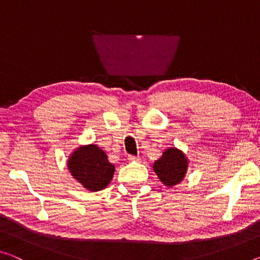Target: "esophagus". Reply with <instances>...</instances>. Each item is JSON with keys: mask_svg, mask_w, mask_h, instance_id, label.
Segmentation results:
<instances>
[{"mask_svg": "<svg viewBox=\"0 0 260 260\" xmlns=\"http://www.w3.org/2000/svg\"><path fill=\"white\" fill-rule=\"evenodd\" d=\"M127 160H129V161H139V157H136V155H129V157H127Z\"/></svg>", "mask_w": 260, "mask_h": 260, "instance_id": "34e87169", "label": "esophagus"}]
</instances>
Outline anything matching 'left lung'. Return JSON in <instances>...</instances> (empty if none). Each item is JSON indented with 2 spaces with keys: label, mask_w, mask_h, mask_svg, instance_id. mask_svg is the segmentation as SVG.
I'll return each mask as SVG.
<instances>
[{
  "label": "left lung",
  "mask_w": 260,
  "mask_h": 260,
  "mask_svg": "<svg viewBox=\"0 0 260 260\" xmlns=\"http://www.w3.org/2000/svg\"><path fill=\"white\" fill-rule=\"evenodd\" d=\"M188 169V159L177 147H170L153 164V170L165 186H175L180 183Z\"/></svg>",
  "instance_id": "left-lung-1"
}]
</instances>
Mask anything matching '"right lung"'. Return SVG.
I'll use <instances>...</instances> for the list:
<instances>
[{
	"mask_svg": "<svg viewBox=\"0 0 260 260\" xmlns=\"http://www.w3.org/2000/svg\"><path fill=\"white\" fill-rule=\"evenodd\" d=\"M67 167L75 180L90 191L105 189L115 172V166L108 160L105 151L94 144L74 150L67 160Z\"/></svg>",
	"mask_w": 260,
	"mask_h": 260,
	"instance_id": "right-lung-1",
	"label": "right lung"
}]
</instances>
